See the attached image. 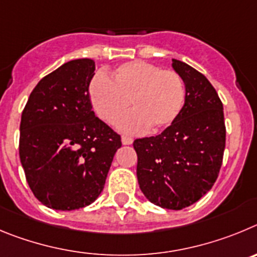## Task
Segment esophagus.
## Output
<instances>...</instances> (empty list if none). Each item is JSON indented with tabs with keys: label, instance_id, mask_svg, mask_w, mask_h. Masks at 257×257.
Instances as JSON below:
<instances>
[{
	"label": "esophagus",
	"instance_id": "1",
	"mask_svg": "<svg viewBox=\"0 0 257 257\" xmlns=\"http://www.w3.org/2000/svg\"><path fill=\"white\" fill-rule=\"evenodd\" d=\"M121 143H123V145H132V143H133V138L123 136V137H121Z\"/></svg>",
	"mask_w": 257,
	"mask_h": 257
}]
</instances>
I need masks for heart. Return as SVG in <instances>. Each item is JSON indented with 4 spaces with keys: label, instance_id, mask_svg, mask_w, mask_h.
<instances>
[{
    "label": "heart",
    "instance_id": "1",
    "mask_svg": "<svg viewBox=\"0 0 257 257\" xmlns=\"http://www.w3.org/2000/svg\"><path fill=\"white\" fill-rule=\"evenodd\" d=\"M89 98L94 112L108 124L120 120L117 126L125 133H140L150 128L164 131L175 123L186 102L183 79L173 70H161L151 62H125L111 73L97 74L89 84Z\"/></svg>",
    "mask_w": 257,
    "mask_h": 257
}]
</instances>
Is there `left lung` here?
<instances>
[{"mask_svg": "<svg viewBox=\"0 0 257 257\" xmlns=\"http://www.w3.org/2000/svg\"><path fill=\"white\" fill-rule=\"evenodd\" d=\"M183 79L186 102L175 123L156 137L136 140L137 178L150 202L182 210L197 202L214 186L225 149L223 103L206 77L172 60Z\"/></svg>", "mask_w": 257, "mask_h": 257, "instance_id": "obj_1", "label": "left lung"}]
</instances>
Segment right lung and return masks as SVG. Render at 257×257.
Wrapping results in <instances>:
<instances>
[{
	"instance_id": "obj_1",
	"label": "right lung",
	"mask_w": 257,
	"mask_h": 257,
	"mask_svg": "<svg viewBox=\"0 0 257 257\" xmlns=\"http://www.w3.org/2000/svg\"><path fill=\"white\" fill-rule=\"evenodd\" d=\"M94 69L91 59L65 62L39 80L22 114L20 161L33 195L50 209L91 205L121 147L119 134L92 110Z\"/></svg>"
}]
</instances>
